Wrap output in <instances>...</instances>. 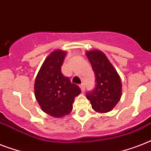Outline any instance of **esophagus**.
<instances>
[{"label": "esophagus", "mask_w": 151, "mask_h": 151, "mask_svg": "<svg viewBox=\"0 0 151 151\" xmlns=\"http://www.w3.org/2000/svg\"><path fill=\"white\" fill-rule=\"evenodd\" d=\"M80 88H81V91H82V92H84V91H85V85H84V84H81V85H80Z\"/></svg>", "instance_id": "34e87169"}]
</instances>
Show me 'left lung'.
Masks as SVG:
<instances>
[{"label": "left lung", "instance_id": "1", "mask_svg": "<svg viewBox=\"0 0 151 151\" xmlns=\"http://www.w3.org/2000/svg\"><path fill=\"white\" fill-rule=\"evenodd\" d=\"M96 76V87L87 92L92 107L96 112L113 110L122 96V82L118 73L103 52L92 50L86 52Z\"/></svg>", "mask_w": 151, "mask_h": 151}]
</instances>
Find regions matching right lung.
Segmentation results:
<instances>
[{"label": "right lung", "mask_w": 151, "mask_h": 151, "mask_svg": "<svg viewBox=\"0 0 151 151\" xmlns=\"http://www.w3.org/2000/svg\"><path fill=\"white\" fill-rule=\"evenodd\" d=\"M66 52L55 50L42 64L34 83V93L42 110L54 117L69 114L80 88L62 73Z\"/></svg>", "instance_id": "obj_1"}]
</instances>
